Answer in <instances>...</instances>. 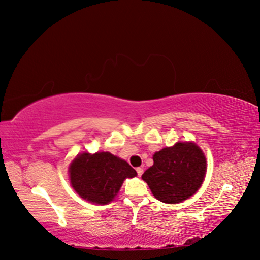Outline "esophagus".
Segmentation results:
<instances>
[{
  "label": "esophagus",
  "mask_w": 260,
  "mask_h": 260,
  "mask_svg": "<svg viewBox=\"0 0 260 260\" xmlns=\"http://www.w3.org/2000/svg\"><path fill=\"white\" fill-rule=\"evenodd\" d=\"M137 173H138L139 176H141L142 173H143V169H142L141 167H138V168H137Z\"/></svg>",
  "instance_id": "34e87169"
}]
</instances>
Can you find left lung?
Returning <instances> with one entry per match:
<instances>
[{"instance_id":"left-lung-1","label":"left lung","mask_w":260,"mask_h":260,"mask_svg":"<svg viewBox=\"0 0 260 260\" xmlns=\"http://www.w3.org/2000/svg\"><path fill=\"white\" fill-rule=\"evenodd\" d=\"M153 160L154 165L143 173L142 180L161 202H183L203 183L207 161L195 143L177 142L155 153Z\"/></svg>"}]
</instances>
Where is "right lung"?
I'll list each match as a JSON object with an SVG mask.
<instances>
[{
	"instance_id": "obj_1",
	"label": "right lung",
	"mask_w": 260,
	"mask_h": 260,
	"mask_svg": "<svg viewBox=\"0 0 260 260\" xmlns=\"http://www.w3.org/2000/svg\"><path fill=\"white\" fill-rule=\"evenodd\" d=\"M70 180L75 190L84 200L93 203L107 204L120 190L127 177L137 172L108 152L80 154L70 166Z\"/></svg>"
}]
</instances>
